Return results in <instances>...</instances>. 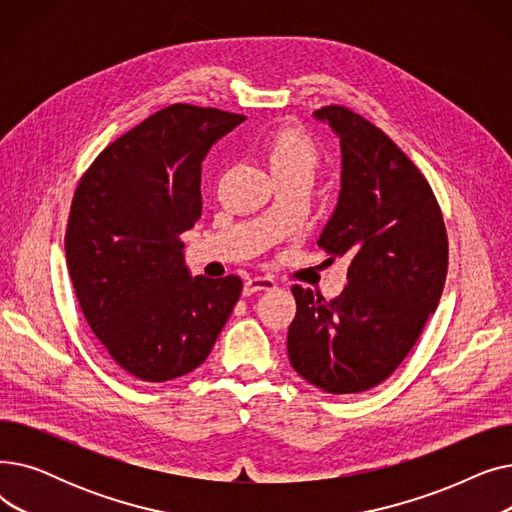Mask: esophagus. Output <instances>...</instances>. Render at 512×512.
<instances>
[{
	"label": "esophagus",
	"mask_w": 512,
	"mask_h": 512,
	"mask_svg": "<svg viewBox=\"0 0 512 512\" xmlns=\"http://www.w3.org/2000/svg\"><path fill=\"white\" fill-rule=\"evenodd\" d=\"M276 288V282L272 280V278H267V276H255V278H249L247 282H245V288H242V292L247 294H253V292H261V290H274Z\"/></svg>",
	"instance_id": "34e87169"
}]
</instances>
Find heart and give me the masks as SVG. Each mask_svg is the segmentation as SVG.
Here are the masks:
<instances>
[{"label":"heart","mask_w":512,"mask_h":512,"mask_svg":"<svg viewBox=\"0 0 512 512\" xmlns=\"http://www.w3.org/2000/svg\"><path fill=\"white\" fill-rule=\"evenodd\" d=\"M267 157L276 172L303 170L313 174L317 166V145L301 128H280L267 141Z\"/></svg>","instance_id":"1"}]
</instances>
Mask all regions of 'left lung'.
<instances>
[{
    "label": "left lung",
    "instance_id": "obj_1",
    "mask_svg": "<svg viewBox=\"0 0 512 512\" xmlns=\"http://www.w3.org/2000/svg\"><path fill=\"white\" fill-rule=\"evenodd\" d=\"M340 137L338 205L317 245L348 263L336 299L292 286L297 315L288 357L301 378L330 394L382 384L405 361L438 307L448 236L432 186L384 130L344 105L315 112Z\"/></svg>",
    "mask_w": 512,
    "mask_h": 512
}]
</instances>
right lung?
Wrapping results in <instances>:
<instances>
[{"instance_id":"1","label":"right lung","mask_w":512,"mask_h":512,"mask_svg":"<svg viewBox=\"0 0 512 512\" xmlns=\"http://www.w3.org/2000/svg\"><path fill=\"white\" fill-rule=\"evenodd\" d=\"M245 116L174 103L107 145L80 178L66 228L76 299L110 357L143 382L197 369L242 280L188 276L180 234L201 215V161Z\"/></svg>"}]
</instances>
